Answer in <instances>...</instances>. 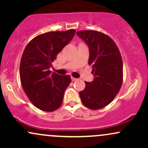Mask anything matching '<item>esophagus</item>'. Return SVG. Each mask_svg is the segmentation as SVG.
<instances>
[{
    "instance_id": "esophagus-1",
    "label": "esophagus",
    "mask_w": 148,
    "mask_h": 148,
    "mask_svg": "<svg viewBox=\"0 0 148 148\" xmlns=\"http://www.w3.org/2000/svg\"><path fill=\"white\" fill-rule=\"evenodd\" d=\"M71 79H72L73 81H77V80H78V79H76V78H74V77H72V76L71 77Z\"/></svg>"
}]
</instances>
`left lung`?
Returning <instances> with one entry per match:
<instances>
[{"instance_id":"8db88e82","label":"left lung","mask_w":148,"mask_h":148,"mask_svg":"<svg viewBox=\"0 0 148 148\" xmlns=\"http://www.w3.org/2000/svg\"><path fill=\"white\" fill-rule=\"evenodd\" d=\"M77 35L89 47L88 64L95 79L86 82L79 92L84 106L92 110L103 108L113 101L120 91L123 80V64L116 44L106 34L96 30L78 31Z\"/></svg>"}]
</instances>
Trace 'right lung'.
I'll list each match as a JSON object with an SVG mask.
<instances>
[{"label":"right lung","mask_w":148,"mask_h":148,"mask_svg":"<svg viewBox=\"0 0 148 148\" xmlns=\"http://www.w3.org/2000/svg\"><path fill=\"white\" fill-rule=\"evenodd\" d=\"M76 30L52 31L38 35L27 45L20 62V80L25 93L35 107L54 111L62 103L71 83L69 75L49 70L57 55L72 40Z\"/></svg>","instance_id":"1"}]
</instances>
